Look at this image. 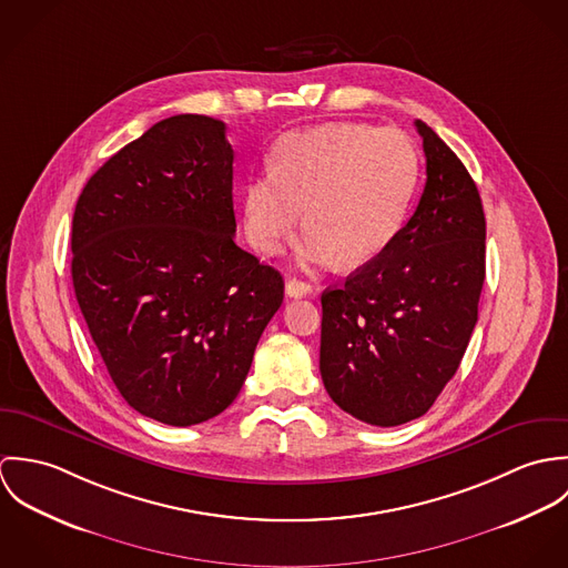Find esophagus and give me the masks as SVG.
Instances as JSON below:
<instances>
[{"label": "esophagus", "instance_id": "34e87169", "mask_svg": "<svg viewBox=\"0 0 568 568\" xmlns=\"http://www.w3.org/2000/svg\"><path fill=\"white\" fill-rule=\"evenodd\" d=\"M311 293V284L308 282H302L297 277L293 280H286V295L288 297H304Z\"/></svg>", "mask_w": 568, "mask_h": 568}]
</instances>
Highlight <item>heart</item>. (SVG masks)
Returning a JSON list of instances; mask_svg holds the SVG:
<instances>
[{
	"instance_id": "1",
	"label": "heart",
	"mask_w": 568,
	"mask_h": 568,
	"mask_svg": "<svg viewBox=\"0 0 568 568\" xmlns=\"http://www.w3.org/2000/svg\"><path fill=\"white\" fill-rule=\"evenodd\" d=\"M419 181V155L403 131L327 122L286 133L268 170L243 187L246 241L273 253L302 219L304 260L361 266L381 255L405 223Z\"/></svg>"
}]
</instances>
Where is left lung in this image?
Listing matches in <instances>:
<instances>
[{
  "label": "left lung",
  "instance_id": "8db88e82",
  "mask_svg": "<svg viewBox=\"0 0 568 568\" xmlns=\"http://www.w3.org/2000/svg\"><path fill=\"white\" fill-rule=\"evenodd\" d=\"M419 203L392 244L322 295L320 369L345 413L374 426L424 415L455 376L479 317L486 216L462 160L415 120Z\"/></svg>",
  "mask_w": 568,
  "mask_h": 568
}]
</instances>
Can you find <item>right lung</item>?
Instances as JSON below:
<instances>
[{
	"mask_svg": "<svg viewBox=\"0 0 568 568\" xmlns=\"http://www.w3.org/2000/svg\"><path fill=\"white\" fill-rule=\"evenodd\" d=\"M225 122L181 113L151 126L82 187L72 282L122 398L170 426L236 400L284 300L280 271L234 243Z\"/></svg>",
	"mask_w": 568,
	"mask_h": 568,
	"instance_id": "right-lung-1",
	"label": "right lung"
}]
</instances>
